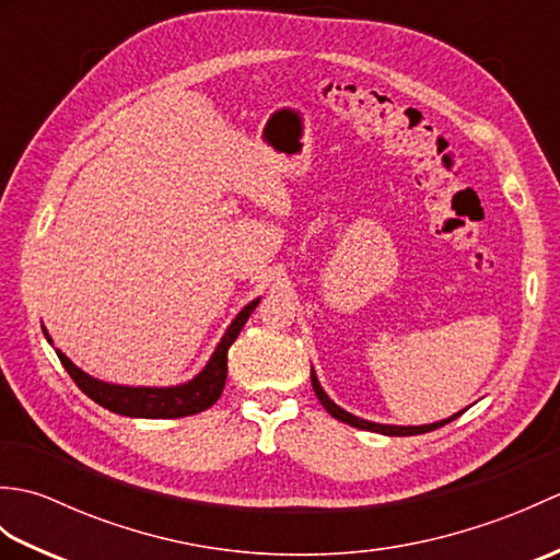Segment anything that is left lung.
Wrapping results in <instances>:
<instances>
[{
	"label": "left lung",
	"instance_id": "left-lung-1",
	"mask_svg": "<svg viewBox=\"0 0 560 560\" xmlns=\"http://www.w3.org/2000/svg\"><path fill=\"white\" fill-rule=\"evenodd\" d=\"M311 380H313V389H315V395H317V399H319V404H323V407L335 416L337 421H341V423H349V425H353V428H361V431H373V433H383V435H419V433H428V431H435V428H440V425H445V423H450V421H455L457 416L464 411H459V413H452V416H447V419H443V421H435V423H423V425H395V423H375V421H368V419H361V416H353V413H349L347 409H341L339 404H335L329 399V395L327 392L323 389V385H319V380H317V375H315V371L311 368Z\"/></svg>",
	"mask_w": 560,
	"mask_h": 560
}]
</instances>
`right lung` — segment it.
<instances>
[{
    "mask_svg": "<svg viewBox=\"0 0 560 560\" xmlns=\"http://www.w3.org/2000/svg\"><path fill=\"white\" fill-rule=\"evenodd\" d=\"M259 301L261 299L249 301L243 311L233 317V323L223 331V337L217 343V349H213L207 365L201 368L192 380H187V383L180 385L132 387L105 383V380H98L89 375L86 371H81V368L77 363H71V359H67L59 349L55 351L59 355V361H62L65 371L79 385L83 395H89L93 401L101 404L103 409L129 416V419H183V416H192L213 407L221 397V392L225 387V373H229V349L237 339V335H241L243 325L247 323V317L253 315ZM43 335L52 343V337L47 335L45 325Z\"/></svg>",
    "mask_w": 560,
    "mask_h": 560,
    "instance_id": "1",
    "label": "right lung"
}]
</instances>
